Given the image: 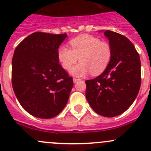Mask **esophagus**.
Listing matches in <instances>:
<instances>
[{
    "mask_svg": "<svg viewBox=\"0 0 151 151\" xmlns=\"http://www.w3.org/2000/svg\"><path fill=\"white\" fill-rule=\"evenodd\" d=\"M80 80H81V79L76 78H73V82H74V83H76V82L78 81H80Z\"/></svg>",
    "mask_w": 151,
    "mask_h": 151,
    "instance_id": "esophagus-1",
    "label": "esophagus"
}]
</instances>
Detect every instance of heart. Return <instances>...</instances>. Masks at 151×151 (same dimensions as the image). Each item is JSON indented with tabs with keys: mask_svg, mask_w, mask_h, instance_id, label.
<instances>
[{
	"mask_svg": "<svg viewBox=\"0 0 151 151\" xmlns=\"http://www.w3.org/2000/svg\"><path fill=\"white\" fill-rule=\"evenodd\" d=\"M72 49L66 45L58 48V58L62 68L69 70L77 61H81L71 70V74L77 77L92 73L97 76L102 73L107 68L112 50L109 43L101 42L97 37L89 34H83L70 41Z\"/></svg>",
	"mask_w": 151,
	"mask_h": 151,
	"instance_id": "heart-1",
	"label": "heart"
}]
</instances>
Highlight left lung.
Segmentation results:
<instances>
[{"instance_id": "8db88e82", "label": "left lung", "mask_w": 151, "mask_h": 151, "mask_svg": "<svg viewBox=\"0 0 151 151\" xmlns=\"http://www.w3.org/2000/svg\"><path fill=\"white\" fill-rule=\"evenodd\" d=\"M112 50L106 69L97 78L86 80V98L100 115L113 117L126 111L137 98L141 84L138 52L127 37L106 31Z\"/></svg>"}]
</instances>
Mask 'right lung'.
<instances>
[{"label": "right lung", "instance_id": "1", "mask_svg": "<svg viewBox=\"0 0 151 151\" xmlns=\"http://www.w3.org/2000/svg\"><path fill=\"white\" fill-rule=\"evenodd\" d=\"M67 36L34 32L14 50L13 89L22 107L36 117H54L68 103L73 81L58 58V48Z\"/></svg>", "mask_w": 151, "mask_h": 151}]
</instances>
